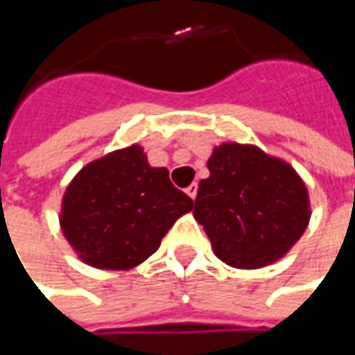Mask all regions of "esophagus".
<instances>
[{
  "label": "esophagus",
  "instance_id": "obj_1",
  "mask_svg": "<svg viewBox=\"0 0 355 355\" xmlns=\"http://www.w3.org/2000/svg\"><path fill=\"white\" fill-rule=\"evenodd\" d=\"M185 193L189 196L191 199H196V196H198V184H191L187 189H185Z\"/></svg>",
  "mask_w": 355,
  "mask_h": 355
}]
</instances>
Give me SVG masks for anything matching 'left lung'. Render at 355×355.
<instances>
[{
  "instance_id": "8db88e82",
  "label": "left lung",
  "mask_w": 355,
  "mask_h": 355,
  "mask_svg": "<svg viewBox=\"0 0 355 355\" xmlns=\"http://www.w3.org/2000/svg\"><path fill=\"white\" fill-rule=\"evenodd\" d=\"M193 217L217 259L235 268L272 265L293 249L310 221L302 178L284 159L249 144L225 142L207 159Z\"/></svg>"
}]
</instances>
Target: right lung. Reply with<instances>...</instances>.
<instances>
[{
    "label": "right lung",
    "instance_id": "right-lung-1",
    "mask_svg": "<svg viewBox=\"0 0 355 355\" xmlns=\"http://www.w3.org/2000/svg\"><path fill=\"white\" fill-rule=\"evenodd\" d=\"M193 201L173 187L170 171L152 168L132 144L87 164L69 184L61 229L75 252L94 268L128 270L154 254L170 227Z\"/></svg>",
    "mask_w": 355,
    "mask_h": 355
}]
</instances>
